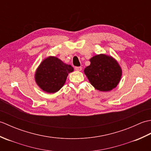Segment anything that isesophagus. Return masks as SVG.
Instances as JSON below:
<instances>
[{"mask_svg":"<svg viewBox=\"0 0 151 151\" xmlns=\"http://www.w3.org/2000/svg\"><path fill=\"white\" fill-rule=\"evenodd\" d=\"M75 69L76 70H78V71H80V70H81L82 69V67H75Z\"/></svg>","mask_w":151,"mask_h":151,"instance_id":"obj_1","label":"esophagus"}]
</instances>
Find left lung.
I'll use <instances>...</instances> for the list:
<instances>
[{"label": "left lung", "instance_id": "obj_1", "mask_svg": "<svg viewBox=\"0 0 151 151\" xmlns=\"http://www.w3.org/2000/svg\"><path fill=\"white\" fill-rule=\"evenodd\" d=\"M90 65L84 73L91 85L99 91H108L117 86L121 77V69L111 56L99 54L90 59Z\"/></svg>", "mask_w": 151, "mask_h": 151}]
</instances>
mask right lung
Wrapping results in <instances>:
<instances>
[{"mask_svg":"<svg viewBox=\"0 0 151 151\" xmlns=\"http://www.w3.org/2000/svg\"><path fill=\"white\" fill-rule=\"evenodd\" d=\"M73 71L70 65L56 57L44 60L36 73V81L41 89L47 93H56L65 84L68 74Z\"/></svg>","mask_w":151,"mask_h":151,"instance_id":"right-lung-1","label":"right lung"}]
</instances>
